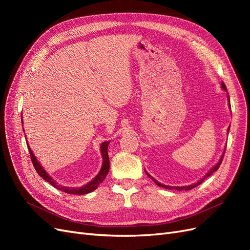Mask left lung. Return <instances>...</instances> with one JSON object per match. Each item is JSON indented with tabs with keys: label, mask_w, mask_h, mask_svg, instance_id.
<instances>
[{
	"label": "left lung",
	"mask_w": 250,
	"mask_h": 250,
	"mask_svg": "<svg viewBox=\"0 0 250 250\" xmlns=\"http://www.w3.org/2000/svg\"><path fill=\"white\" fill-rule=\"evenodd\" d=\"M221 87H222V89H224V90H226V92H228V89H226V86H225V84H224L223 82L221 83ZM228 101H229V108H230V101H229V93H228ZM229 127H230V125H229ZM229 127L228 128V133L229 132ZM223 156H224V151H223V153H222V155H221V157H220V160H219V162L214 166V167H211V168H210V170H209V171H208V172L206 174V175H204L202 178H200V179L197 181V183H196V184H193V185H190V186H184V187H171V186H166V185H163V184H161V183H158V181H157L156 179H154L152 176H151L150 174H149L147 171H146V174L148 175V177L152 179L158 187H162V188H168V190H173V188H175V190H177V191H188V190H192V188H194L195 187L199 186L204 179H206V178H207V177H208V176H210L211 174H213L214 172H216V171L218 170V168L220 167V165H221L222 160H223Z\"/></svg>",
	"instance_id": "left-lung-1"
}]
</instances>
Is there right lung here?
Returning a JSON list of instances; mask_svg holds the SVG:
<instances>
[{
	"instance_id": "obj_1",
	"label": "right lung",
	"mask_w": 250,
	"mask_h": 250,
	"mask_svg": "<svg viewBox=\"0 0 250 250\" xmlns=\"http://www.w3.org/2000/svg\"><path fill=\"white\" fill-rule=\"evenodd\" d=\"M21 123H22V120H21ZM22 130H24V128H22ZM109 143H110V141L103 142L101 144V146H100V151H101V155H102V158H103V163H102V167H101L99 173H98L97 175L89 181V183H87L86 185L82 186L80 188H72V187H64V186H62V185H58L56 181L49 175L47 171L44 170V168L41 165V163L37 161V158L35 157L33 151L31 150V148H30V146H29L28 141H27V146H28L30 156H31V160H32L34 168H35L36 172L39 173V175L41 177H42L44 180L48 181V183L50 185H52L53 187H55L57 190H59V191H62V192L67 193V194L84 195V194H88L90 192L95 191L107 175V173L109 171V157H108V153H107Z\"/></svg>"
}]
</instances>
